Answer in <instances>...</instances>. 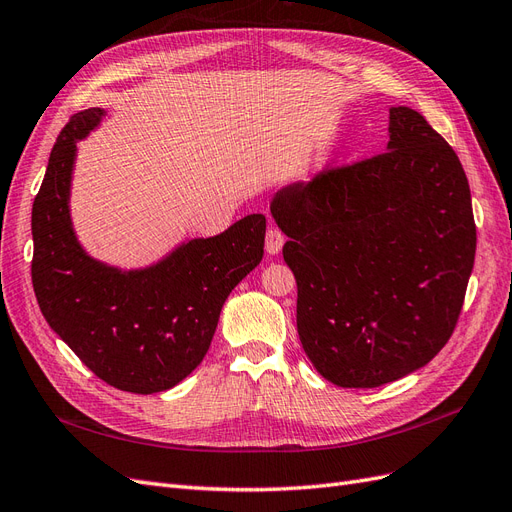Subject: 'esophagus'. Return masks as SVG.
<instances>
[{"label": "esophagus", "mask_w": 512, "mask_h": 512, "mask_svg": "<svg viewBox=\"0 0 512 512\" xmlns=\"http://www.w3.org/2000/svg\"><path fill=\"white\" fill-rule=\"evenodd\" d=\"M283 244H285L283 232H280L278 227L270 225L268 232H266V251H268L270 255H278L280 249H283Z\"/></svg>", "instance_id": "34e87169"}]
</instances>
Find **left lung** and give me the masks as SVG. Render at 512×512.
<instances>
[{"mask_svg":"<svg viewBox=\"0 0 512 512\" xmlns=\"http://www.w3.org/2000/svg\"><path fill=\"white\" fill-rule=\"evenodd\" d=\"M298 283V334L338 387H378L449 342L474 266L470 185L417 110H389L385 153L327 166L272 200Z\"/></svg>","mask_w":512,"mask_h":512,"instance_id":"8db88e82","label":"left lung"}]
</instances>
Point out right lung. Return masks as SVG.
Wrapping results in <instances>:
<instances>
[{
  "label": "right lung",
  "instance_id": "right-lung-1",
  "mask_svg": "<svg viewBox=\"0 0 512 512\" xmlns=\"http://www.w3.org/2000/svg\"><path fill=\"white\" fill-rule=\"evenodd\" d=\"M104 117L76 112L51 151L31 208V283L44 319L97 378L129 393L174 387L204 359L227 295L263 257L266 217L249 214L157 266L119 272L74 238L68 197L76 140Z\"/></svg>",
  "mask_w": 512,
  "mask_h": 512
}]
</instances>
